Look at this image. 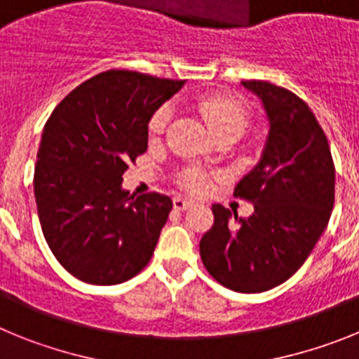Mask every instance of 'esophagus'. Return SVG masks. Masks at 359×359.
Instances as JSON below:
<instances>
[{"label": "esophagus", "mask_w": 359, "mask_h": 359, "mask_svg": "<svg viewBox=\"0 0 359 359\" xmlns=\"http://www.w3.org/2000/svg\"><path fill=\"white\" fill-rule=\"evenodd\" d=\"M172 205H174V208H176V210H187V208L192 207V201L180 198V196H176V198L172 199Z\"/></svg>", "instance_id": "obj_1"}]
</instances>
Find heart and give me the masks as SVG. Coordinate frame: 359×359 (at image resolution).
Segmentation results:
<instances>
[{
    "label": "heart",
    "instance_id": "heart-1",
    "mask_svg": "<svg viewBox=\"0 0 359 359\" xmlns=\"http://www.w3.org/2000/svg\"><path fill=\"white\" fill-rule=\"evenodd\" d=\"M196 109L201 115V118L207 122L210 131L214 135L221 133H236L241 135L248 123V111L236 98L224 97L219 93H208L198 98ZM170 122V109L169 107H160V109L151 116L147 123V135L151 140H158L165 133ZM180 185L189 192L201 194L208 187V180L203 174L196 170H187L180 177Z\"/></svg>",
    "mask_w": 359,
    "mask_h": 359
}]
</instances>
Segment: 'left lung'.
<instances>
[{"mask_svg":"<svg viewBox=\"0 0 359 359\" xmlns=\"http://www.w3.org/2000/svg\"><path fill=\"white\" fill-rule=\"evenodd\" d=\"M262 100L269 136L261 161L233 196L253 205L248 219L214 205L199 253L208 273L231 291L262 293L297 273L331 217L334 161L327 136L302 98L266 81H243Z\"/></svg>","mask_w":359,"mask_h":359,"instance_id":"8db88e82","label":"left lung"}]
</instances>
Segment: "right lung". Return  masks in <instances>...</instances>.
I'll use <instances>...</instances> for the list:
<instances>
[{
	"mask_svg": "<svg viewBox=\"0 0 359 359\" xmlns=\"http://www.w3.org/2000/svg\"><path fill=\"white\" fill-rule=\"evenodd\" d=\"M185 81L107 69L77 86L46 120L34 170L44 239L62 268L95 286L151 261L172 199L129 196L122 176L147 151V123Z\"/></svg>",
	"mask_w": 359,
	"mask_h": 359,
	"instance_id": "1",
	"label": "right lung"
}]
</instances>
